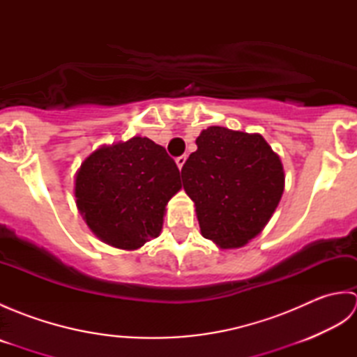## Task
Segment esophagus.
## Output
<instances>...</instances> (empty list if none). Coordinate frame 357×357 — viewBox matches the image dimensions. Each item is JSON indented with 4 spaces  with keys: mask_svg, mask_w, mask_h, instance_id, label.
Here are the masks:
<instances>
[{
    "mask_svg": "<svg viewBox=\"0 0 357 357\" xmlns=\"http://www.w3.org/2000/svg\"><path fill=\"white\" fill-rule=\"evenodd\" d=\"M185 159H187V156H185V155L176 158V165H178V169H179V170L183 169V167H184V164H185Z\"/></svg>",
    "mask_w": 357,
    "mask_h": 357,
    "instance_id": "obj_1",
    "label": "esophagus"
}]
</instances>
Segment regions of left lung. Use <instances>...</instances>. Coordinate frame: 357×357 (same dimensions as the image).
<instances>
[{
	"mask_svg": "<svg viewBox=\"0 0 357 357\" xmlns=\"http://www.w3.org/2000/svg\"><path fill=\"white\" fill-rule=\"evenodd\" d=\"M181 178L201 234L222 250L247 245L268 224L285 187L284 165L259 133L213 126L196 138Z\"/></svg>",
	"mask_w": 357,
	"mask_h": 357,
	"instance_id": "left-lung-1",
	"label": "left lung"
}]
</instances>
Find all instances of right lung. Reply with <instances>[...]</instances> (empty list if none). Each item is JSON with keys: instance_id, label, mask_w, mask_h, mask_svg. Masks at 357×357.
Wrapping results in <instances>:
<instances>
[{"instance_id": "add662e5", "label": "right lung", "mask_w": 357, "mask_h": 357, "mask_svg": "<svg viewBox=\"0 0 357 357\" xmlns=\"http://www.w3.org/2000/svg\"><path fill=\"white\" fill-rule=\"evenodd\" d=\"M183 185L164 147L133 136L98 147L75 176V201L105 244L138 250L162 230L165 207Z\"/></svg>"}]
</instances>
